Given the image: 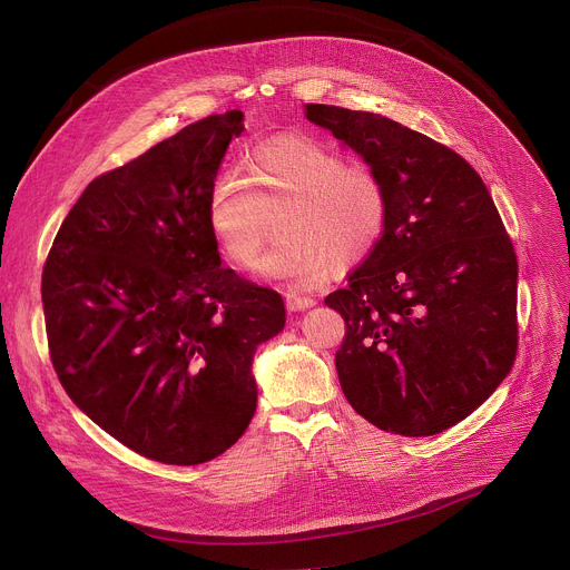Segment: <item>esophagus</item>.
<instances>
[{
    "instance_id": "1",
    "label": "esophagus",
    "mask_w": 570,
    "mask_h": 570,
    "mask_svg": "<svg viewBox=\"0 0 570 570\" xmlns=\"http://www.w3.org/2000/svg\"><path fill=\"white\" fill-rule=\"evenodd\" d=\"M285 304H287V308H289V311L299 313V311L313 308V306H315V299H311V296H302V294L287 292V294H285Z\"/></svg>"
}]
</instances>
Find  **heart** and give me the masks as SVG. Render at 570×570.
<instances>
[{"label":"heart","mask_w":570,"mask_h":570,"mask_svg":"<svg viewBox=\"0 0 570 570\" xmlns=\"http://www.w3.org/2000/svg\"><path fill=\"white\" fill-rule=\"evenodd\" d=\"M283 238L259 262V274L294 287H317L336 266L368 259L387 229L383 178L308 137H276L255 148L248 178L234 169L215 178L208 227L220 253L250 268L274 234Z\"/></svg>","instance_id":"b5f03b06"}]
</instances>
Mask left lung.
Segmentation results:
<instances>
[{
	"mask_svg": "<svg viewBox=\"0 0 570 570\" xmlns=\"http://www.w3.org/2000/svg\"><path fill=\"white\" fill-rule=\"evenodd\" d=\"M306 118L383 178L387 229L324 304L345 320L336 371L364 420L433 436L494 394L518 352V257L464 157L381 114L306 104Z\"/></svg>",
	"mask_w": 570,
	"mask_h": 570,
	"instance_id": "1",
	"label": "left lung"
}]
</instances>
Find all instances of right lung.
<instances>
[{
    "mask_svg": "<svg viewBox=\"0 0 570 570\" xmlns=\"http://www.w3.org/2000/svg\"><path fill=\"white\" fill-rule=\"evenodd\" d=\"M243 114L183 127L95 178L41 276L50 360L69 399L161 464L229 450L257 409L253 360L285 327L281 294L220 266L210 187Z\"/></svg>",
    "mask_w": 570,
    "mask_h": 570,
    "instance_id": "obj_1",
    "label": "right lung"
}]
</instances>
